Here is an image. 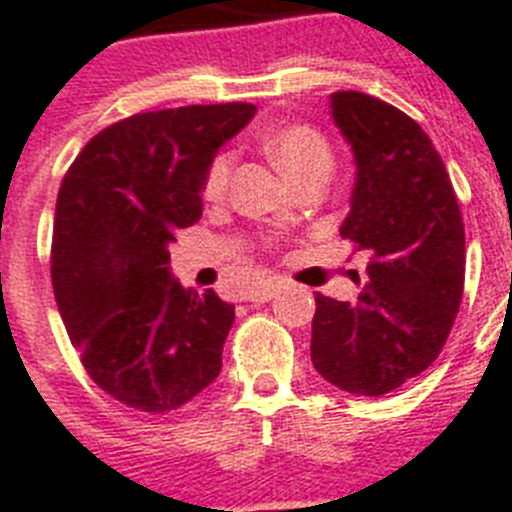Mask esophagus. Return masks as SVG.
Here are the masks:
<instances>
[{"instance_id": "34e87169", "label": "esophagus", "mask_w": 512, "mask_h": 512, "mask_svg": "<svg viewBox=\"0 0 512 512\" xmlns=\"http://www.w3.org/2000/svg\"><path fill=\"white\" fill-rule=\"evenodd\" d=\"M276 291H278L276 283H260L257 289L249 291L247 299H249V302H255V304H265V302H270L273 296H276Z\"/></svg>"}]
</instances>
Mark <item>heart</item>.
Wrapping results in <instances>:
<instances>
[{
    "mask_svg": "<svg viewBox=\"0 0 512 512\" xmlns=\"http://www.w3.org/2000/svg\"><path fill=\"white\" fill-rule=\"evenodd\" d=\"M265 148L270 158L278 163V169L289 176L291 182H299L302 176L315 174V171H330L333 166V150L328 140L307 124H283L276 127L265 137ZM234 156L229 150L218 153L210 161L208 171L203 179V195L208 200H218L229 187V174Z\"/></svg>",
    "mask_w": 512,
    "mask_h": 512,
    "instance_id": "1",
    "label": "heart"
}]
</instances>
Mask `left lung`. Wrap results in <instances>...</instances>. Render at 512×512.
Returning a JSON list of instances; mask_svg holds the SVG:
<instances>
[{
  "mask_svg": "<svg viewBox=\"0 0 512 512\" xmlns=\"http://www.w3.org/2000/svg\"><path fill=\"white\" fill-rule=\"evenodd\" d=\"M356 161L341 236L369 257L359 302L317 294L312 364L336 388L385 395L422 375L448 341L463 296L466 234L427 132L359 90L330 96Z\"/></svg>",
  "mask_w": 512,
  "mask_h": 512,
  "instance_id": "1",
  "label": "left lung"
}]
</instances>
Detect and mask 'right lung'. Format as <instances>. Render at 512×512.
<instances>
[{
	"mask_svg": "<svg viewBox=\"0 0 512 512\" xmlns=\"http://www.w3.org/2000/svg\"><path fill=\"white\" fill-rule=\"evenodd\" d=\"M255 111L135 114L98 132L64 174L51 239L59 315L90 380L130 409H179L221 372L234 304L182 289L169 244L200 221L205 171Z\"/></svg>",
	"mask_w": 512,
	"mask_h": 512,
	"instance_id": "obj_1",
	"label": "right lung"
}]
</instances>
